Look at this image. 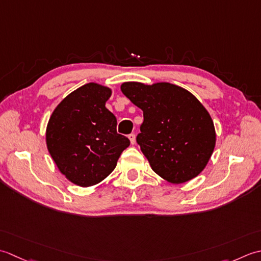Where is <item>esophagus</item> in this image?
<instances>
[{"label": "esophagus", "mask_w": 261, "mask_h": 261, "mask_svg": "<svg viewBox=\"0 0 261 261\" xmlns=\"http://www.w3.org/2000/svg\"><path fill=\"white\" fill-rule=\"evenodd\" d=\"M128 138H129V141H130L132 144H135V141H136L135 134H129V135H128Z\"/></svg>", "instance_id": "obj_1"}]
</instances>
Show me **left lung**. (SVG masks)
<instances>
[{"instance_id": "8db88e82", "label": "left lung", "mask_w": 261, "mask_h": 261, "mask_svg": "<svg viewBox=\"0 0 261 261\" xmlns=\"http://www.w3.org/2000/svg\"><path fill=\"white\" fill-rule=\"evenodd\" d=\"M120 89L143 110L144 120L136 141L153 171L171 184L197 177L216 142L214 123L198 99L167 82H125Z\"/></svg>"}]
</instances>
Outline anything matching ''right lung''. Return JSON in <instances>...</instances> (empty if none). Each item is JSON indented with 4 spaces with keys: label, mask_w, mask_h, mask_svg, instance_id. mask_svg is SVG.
<instances>
[{
    "label": "right lung",
    "mask_w": 261,
    "mask_h": 261,
    "mask_svg": "<svg viewBox=\"0 0 261 261\" xmlns=\"http://www.w3.org/2000/svg\"><path fill=\"white\" fill-rule=\"evenodd\" d=\"M111 90L87 83L64 98L46 129L48 152L58 170L81 187L102 181L114 171L130 142L117 133V119L106 108Z\"/></svg>",
    "instance_id": "1"
}]
</instances>
